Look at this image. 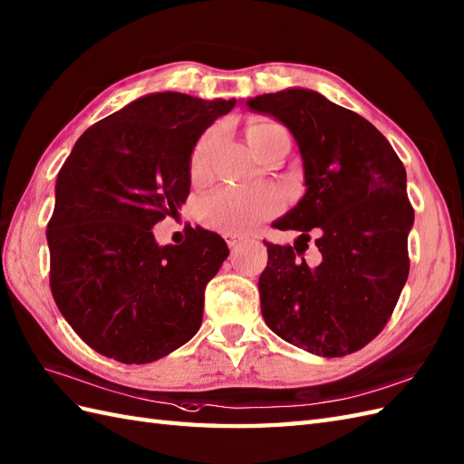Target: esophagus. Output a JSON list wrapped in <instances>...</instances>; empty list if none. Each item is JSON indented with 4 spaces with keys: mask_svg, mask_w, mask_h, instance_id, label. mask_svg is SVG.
<instances>
[{
    "mask_svg": "<svg viewBox=\"0 0 464 464\" xmlns=\"http://www.w3.org/2000/svg\"><path fill=\"white\" fill-rule=\"evenodd\" d=\"M224 238H226V244H228L230 250H234V247H238L244 242L242 236H224Z\"/></svg>",
    "mask_w": 464,
    "mask_h": 464,
    "instance_id": "1",
    "label": "esophagus"
}]
</instances>
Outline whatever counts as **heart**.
Returning <instances> with one entry per match:
<instances>
[{
    "label": "heart",
    "instance_id": "1",
    "mask_svg": "<svg viewBox=\"0 0 464 464\" xmlns=\"http://www.w3.org/2000/svg\"><path fill=\"white\" fill-rule=\"evenodd\" d=\"M279 133H285V130L277 121L271 120H254L246 128V138L257 155H262L271 140L277 138ZM217 141L218 133L210 130L193 147L188 161V173L193 183H205V180H208L210 160ZM279 208L281 193L271 185L247 188L222 187L200 202L198 217L200 222L208 226L210 230L222 234H242L252 230L259 222L274 217V214L279 212Z\"/></svg>",
    "mask_w": 464,
    "mask_h": 464
}]
</instances>
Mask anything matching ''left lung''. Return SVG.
<instances>
[{
	"mask_svg": "<svg viewBox=\"0 0 464 464\" xmlns=\"http://www.w3.org/2000/svg\"><path fill=\"white\" fill-rule=\"evenodd\" d=\"M246 104L289 128L307 185L299 205L274 224L301 232L295 246L264 240V319L311 354H353L382 333L410 276L413 207L403 163L368 120L313 90L291 88ZM311 237L322 252L314 266L304 262Z\"/></svg>",
	"mask_w": 464,
	"mask_h": 464,
	"instance_id": "8db88e82",
	"label": "left lung"
}]
</instances>
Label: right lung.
Returning <instances> with one entry per match:
<instances>
[{"mask_svg": "<svg viewBox=\"0 0 464 464\" xmlns=\"http://www.w3.org/2000/svg\"><path fill=\"white\" fill-rule=\"evenodd\" d=\"M234 106L143 96L88 128L61 167L47 226L51 293L96 353L147 364L197 334L228 246L188 224L183 244L161 247L151 228L185 205L193 147Z\"/></svg>", "mask_w": 464, "mask_h": 464, "instance_id": "add662e5", "label": "right lung"}]
</instances>
